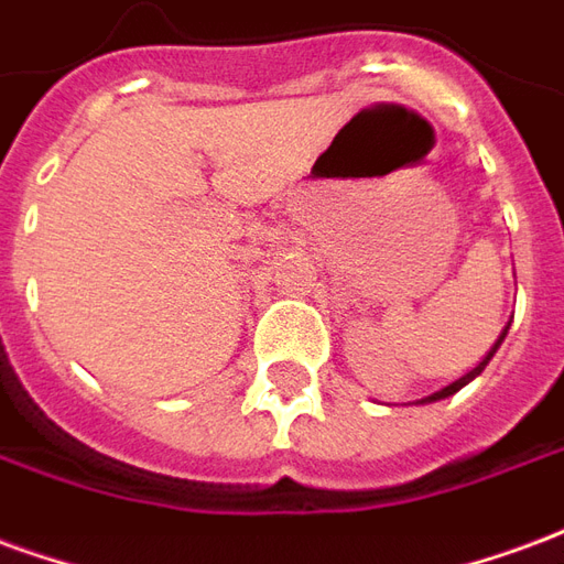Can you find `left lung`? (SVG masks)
Segmentation results:
<instances>
[{"label": "left lung", "instance_id": "left-lung-1", "mask_svg": "<svg viewBox=\"0 0 564 564\" xmlns=\"http://www.w3.org/2000/svg\"><path fill=\"white\" fill-rule=\"evenodd\" d=\"M505 333H508V327H505ZM505 333H501V336H499V343L492 345V351H490V355L484 357V360H480L478 367L471 369V372H466V376H463V378H456L454 384H447V388H442V390H438V393H433V397H426V400H421V402H435V400H445V397H451V393H456V390L463 388V384H468V381H471V378H475V376H480V372H484V367H487V364H490V357L496 355V348H499V345H501V339H505Z\"/></svg>", "mask_w": 564, "mask_h": 564}]
</instances>
